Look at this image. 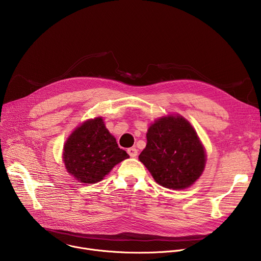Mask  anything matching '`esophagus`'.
<instances>
[{
    "label": "esophagus",
    "instance_id": "34e87169",
    "mask_svg": "<svg viewBox=\"0 0 261 261\" xmlns=\"http://www.w3.org/2000/svg\"><path fill=\"white\" fill-rule=\"evenodd\" d=\"M127 152H128V154L130 155V157H136L137 156V148L135 147V146H132V147H130V148H128L127 150Z\"/></svg>",
    "mask_w": 261,
    "mask_h": 261
}]
</instances>
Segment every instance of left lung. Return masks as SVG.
Wrapping results in <instances>:
<instances>
[{
  "instance_id": "8db88e82",
  "label": "left lung",
  "mask_w": 261,
  "mask_h": 261,
  "mask_svg": "<svg viewBox=\"0 0 261 261\" xmlns=\"http://www.w3.org/2000/svg\"><path fill=\"white\" fill-rule=\"evenodd\" d=\"M146 140L139 160L163 187L185 189L201 175L205 164L203 146L184 118L159 119L148 128Z\"/></svg>"
}]
</instances>
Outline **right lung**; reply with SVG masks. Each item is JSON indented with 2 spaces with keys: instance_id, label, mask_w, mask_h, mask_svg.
I'll return each instance as SVG.
<instances>
[{
  "instance_id": "right-lung-1",
  "label": "right lung",
  "mask_w": 261,
  "mask_h": 261,
  "mask_svg": "<svg viewBox=\"0 0 261 261\" xmlns=\"http://www.w3.org/2000/svg\"><path fill=\"white\" fill-rule=\"evenodd\" d=\"M129 155L97 118L85 122L68 138L64 146L66 169L86 184L100 181L113 167Z\"/></svg>"
}]
</instances>
